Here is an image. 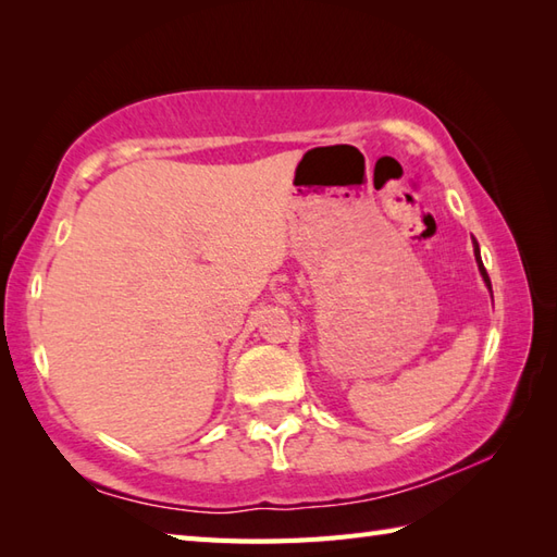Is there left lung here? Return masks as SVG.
<instances>
[{
    "mask_svg": "<svg viewBox=\"0 0 557 557\" xmlns=\"http://www.w3.org/2000/svg\"><path fill=\"white\" fill-rule=\"evenodd\" d=\"M474 256H476V263H479V272H481V277H483V282H486V285H488V289H491V277H488L486 268H483V260H481V251H479V244H476V239H474Z\"/></svg>",
    "mask_w": 557,
    "mask_h": 557,
    "instance_id": "8db88e82",
    "label": "left lung"
}]
</instances>
